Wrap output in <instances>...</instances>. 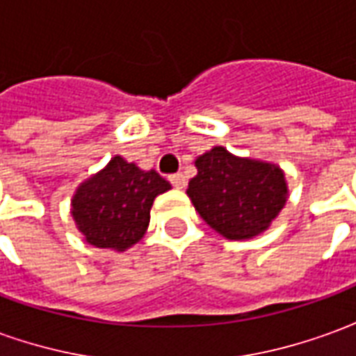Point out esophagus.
<instances>
[{
  "mask_svg": "<svg viewBox=\"0 0 356 356\" xmlns=\"http://www.w3.org/2000/svg\"><path fill=\"white\" fill-rule=\"evenodd\" d=\"M170 181H171V185L175 186V188H185L186 186V179L183 173H175V175H171Z\"/></svg>",
  "mask_w": 356,
  "mask_h": 356,
  "instance_id": "34e87169",
  "label": "esophagus"
}]
</instances>
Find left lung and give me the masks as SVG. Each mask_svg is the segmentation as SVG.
Returning <instances> with one entry per match:
<instances>
[{"label": "left lung", "mask_w": 356, "mask_h": 356, "mask_svg": "<svg viewBox=\"0 0 356 356\" xmlns=\"http://www.w3.org/2000/svg\"><path fill=\"white\" fill-rule=\"evenodd\" d=\"M186 194L206 223L227 240H250L270 227L288 200L280 165L213 147L194 160Z\"/></svg>", "instance_id": "obj_1"}]
</instances>
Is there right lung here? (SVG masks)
Listing matches in <instances>:
<instances>
[{
	"instance_id": "obj_1",
	"label": "right lung",
	"mask_w": 356,
	"mask_h": 356,
	"mask_svg": "<svg viewBox=\"0 0 356 356\" xmlns=\"http://www.w3.org/2000/svg\"><path fill=\"white\" fill-rule=\"evenodd\" d=\"M170 188L154 170H140L114 156L101 171L80 183L70 213L88 244L125 252L145 236L154 198Z\"/></svg>"
}]
</instances>
